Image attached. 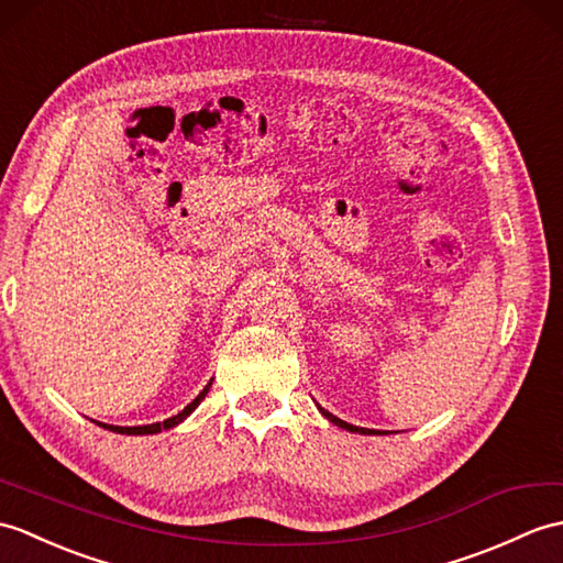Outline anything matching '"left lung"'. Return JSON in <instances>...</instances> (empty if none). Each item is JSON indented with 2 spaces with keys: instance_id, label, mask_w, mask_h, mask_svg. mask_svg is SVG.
Returning <instances> with one entry per match:
<instances>
[{
  "instance_id": "left-lung-1",
  "label": "left lung",
  "mask_w": 563,
  "mask_h": 563,
  "mask_svg": "<svg viewBox=\"0 0 563 563\" xmlns=\"http://www.w3.org/2000/svg\"><path fill=\"white\" fill-rule=\"evenodd\" d=\"M319 410H321V415L325 417V420L333 422L335 427H341V429H347V431H352V434H382V431H376V429H364V427L347 424V422H343V420H341V417H335V415H331L329 410H323V408H319Z\"/></svg>"
}]
</instances>
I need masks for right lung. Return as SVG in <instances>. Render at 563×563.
<instances>
[{
  "instance_id": "1",
  "label": "right lung",
  "mask_w": 563,
  "mask_h": 563,
  "mask_svg": "<svg viewBox=\"0 0 563 563\" xmlns=\"http://www.w3.org/2000/svg\"><path fill=\"white\" fill-rule=\"evenodd\" d=\"M211 384L213 382H208V386L201 390L199 396H196L185 410L181 412H177V415H173L169 417V420H165V422H153V424H143V427H114V424H102L100 422V427H104V429H110V431H117V434H129V437H143V434H158V431H165V429H173V427H177V424H181L187 420V417L199 408L201 405V400L206 398V394H208V388H211Z\"/></svg>"
}]
</instances>
